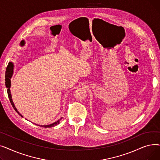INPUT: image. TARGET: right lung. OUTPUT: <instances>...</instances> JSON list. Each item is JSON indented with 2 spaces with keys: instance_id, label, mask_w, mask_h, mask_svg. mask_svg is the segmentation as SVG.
I'll return each instance as SVG.
<instances>
[{
  "instance_id": "right-lung-1",
  "label": "right lung",
  "mask_w": 160,
  "mask_h": 160,
  "mask_svg": "<svg viewBox=\"0 0 160 160\" xmlns=\"http://www.w3.org/2000/svg\"><path fill=\"white\" fill-rule=\"evenodd\" d=\"M24 41H22L21 42V45H23V43ZM13 65L12 62H10L9 63H8V66H7V68H6V74H5V84H6V87L7 88V93H8V97H9V99L10 100V102H11V104L12 105L13 108H14V110L16 111V112L18 113L20 116H21L22 117V115L18 111V110H17V108H15L13 102V100H12V95H11V92H10V86H11V80H10V78H12V76L13 74ZM62 119V117L60 119V120ZM59 123H60V120L57 121L56 122L51 124H48V125H38L39 126V127H45V128H50V127H54V126L58 124ZM38 125V124H37Z\"/></svg>"
}]
</instances>
